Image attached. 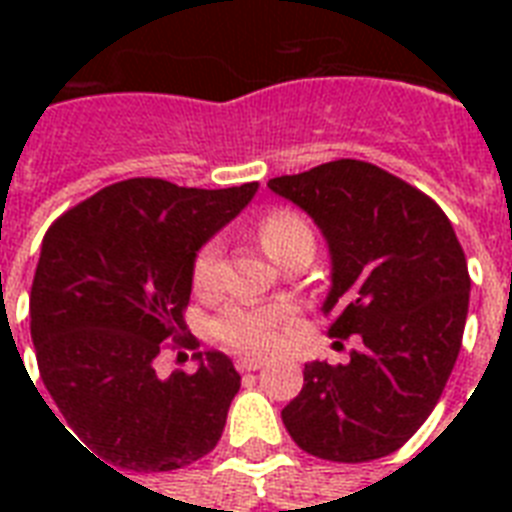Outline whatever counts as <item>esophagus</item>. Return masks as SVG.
<instances>
[{
    "label": "esophagus",
    "mask_w": 512,
    "mask_h": 512,
    "mask_svg": "<svg viewBox=\"0 0 512 512\" xmlns=\"http://www.w3.org/2000/svg\"><path fill=\"white\" fill-rule=\"evenodd\" d=\"M263 366V358H236V369H239V372H257V369H263Z\"/></svg>",
    "instance_id": "34e87169"
}]
</instances>
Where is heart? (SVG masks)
I'll return each instance as SVG.
<instances>
[{
	"instance_id": "heart-1",
	"label": "heart",
	"mask_w": 512,
	"mask_h": 512,
	"mask_svg": "<svg viewBox=\"0 0 512 512\" xmlns=\"http://www.w3.org/2000/svg\"><path fill=\"white\" fill-rule=\"evenodd\" d=\"M257 236L263 241L265 252L276 260L292 241L313 236L311 225L295 209H273L257 225ZM225 257L223 241L209 239L193 255L191 279L199 292H215L223 284ZM289 321L287 308L279 305H231L225 308L212 324V332L223 345L239 353H271L281 340V327Z\"/></svg>"
}]
</instances>
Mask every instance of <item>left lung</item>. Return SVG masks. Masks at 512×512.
I'll return each instance as SVG.
<instances>
[{
  "label": "left lung",
  "mask_w": 512,
  "mask_h": 512,
  "mask_svg": "<svg viewBox=\"0 0 512 512\" xmlns=\"http://www.w3.org/2000/svg\"><path fill=\"white\" fill-rule=\"evenodd\" d=\"M268 188L327 239L329 337H361L348 364H305L281 420L321 460L388 457L428 420L460 353L470 276L457 233L428 193L358 159L273 177Z\"/></svg>",
  "instance_id": "1"
}]
</instances>
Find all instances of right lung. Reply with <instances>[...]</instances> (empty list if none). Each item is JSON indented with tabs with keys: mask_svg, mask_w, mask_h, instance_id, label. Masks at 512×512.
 <instances>
[{
	"mask_svg": "<svg viewBox=\"0 0 512 512\" xmlns=\"http://www.w3.org/2000/svg\"><path fill=\"white\" fill-rule=\"evenodd\" d=\"M255 191L257 183L207 191L130 177L63 212L44 233L31 284L36 364L76 444L108 468H185L223 436L241 388L231 358L193 353L199 369H177L167 380L156 374V358L167 340L199 348L183 321L193 255Z\"/></svg>",
	"mask_w": 512,
	"mask_h": 512,
	"instance_id": "obj_1",
	"label": "right lung"
}]
</instances>
